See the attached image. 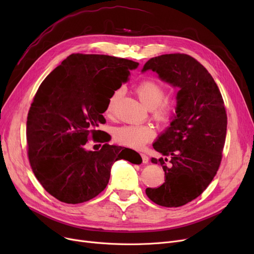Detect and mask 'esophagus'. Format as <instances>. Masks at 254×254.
<instances>
[{"label": "esophagus", "mask_w": 254, "mask_h": 254, "mask_svg": "<svg viewBox=\"0 0 254 254\" xmlns=\"http://www.w3.org/2000/svg\"><path fill=\"white\" fill-rule=\"evenodd\" d=\"M141 157H142V162L143 164H148V161H149V157L144 154V153H141Z\"/></svg>", "instance_id": "1"}]
</instances>
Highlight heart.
I'll use <instances>...</instances> for the list:
<instances>
[{
    "mask_svg": "<svg viewBox=\"0 0 254 254\" xmlns=\"http://www.w3.org/2000/svg\"><path fill=\"white\" fill-rule=\"evenodd\" d=\"M135 91L140 101L150 109L151 116L155 122L162 126L169 125L176 115L175 105L165 100L167 90L154 79H144L140 81ZM123 96V89H115L109 97L106 105L105 113L107 116H112L118 100ZM155 136L154 129L147 125L142 126H122L113 131L114 140L131 148H140L146 143L150 142Z\"/></svg>",
    "mask_w": 254,
    "mask_h": 254,
    "instance_id": "obj_1",
    "label": "heart"
}]
</instances>
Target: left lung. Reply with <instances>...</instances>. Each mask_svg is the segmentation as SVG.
Segmentation results:
<instances>
[{
  "mask_svg": "<svg viewBox=\"0 0 254 254\" xmlns=\"http://www.w3.org/2000/svg\"><path fill=\"white\" fill-rule=\"evenodd\" d=\"M147 70L179 91L176 116L153 143V148L165 156L151 158L163 167L165 182L145 191L159 206L180 207L202 194L216 175L228 116L214 79L192 57L184 53L155 57L144 64L142 72Z\"/></svg>",
  "mask_w": 254,
  "mask_h": 254,
  "instance_id": "left-lung-1",
  "label": "left lung"
}]
</instances>
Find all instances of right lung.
Listing matches in <instances>:
<instances>
[{
	"label": "right lung",
	"instance_id": "right-lung-1",
	"mask_svg": "<svg viewBox=\"0 0 254 254\" xmlns=\"http://www.w3.org/2000/svg\"><path fill=\"white\" fill-rule=\"evenodd\" d=\"M138 64L116 57L75 53L39 86L26 122L28 156L38 181L59 201L79 204L97 196L118 159L141 164L136 151L109 145L110 136L98 128L106 123L103 113L109 97ZM89 138L104 142L102 148L86 151Z\"/></svg>",
	"mask_w": 254,
	"mask_h": 254
}]
</instances>
